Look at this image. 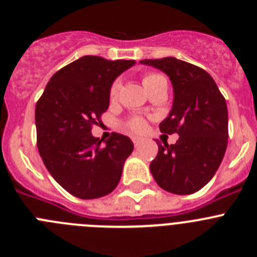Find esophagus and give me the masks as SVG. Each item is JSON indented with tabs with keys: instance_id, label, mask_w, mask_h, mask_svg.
Listing matches in <instances>:
<instances>
[{
	"instance_id": "obj_1",
	"label": "esophagus",
	"mask_w": 257,
	"mask_h": 257,
	"mask_svg": "<svg viewBox=\"0 0 257 257\" xmlns=\"http://www.w3.org/2000/svg\"><path fill=\"white\" fill-rule=\"evenodd\" d=\"M131 139H133V143L135 147H139V145L143 144V142H144V139H143V138H139V136H133Z\"/></svg>"
}]
</instances>
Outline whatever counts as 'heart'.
<instances>
[{
    "mask_svg": "<svg viewBox=\"0 0 257 257\" xmlns=\"http://www.w3.org/2000/svg\"><path fill=\"white\" fill-rule=\"evenodd\" d=\"M161 82H166L165 77L161 76V74L157 73H147L144 77H143V85L147 90H149L153 86L158 85ZM118 91H119V82H114L110 87V97L114 99L118 95ZM127 127L130 128L133 133H144L145 128H147V122H145L144 118L140 117H134L131 118L130 121L127 122Z\"/></svg>",
    "mask_w": 257,
    "mask_h": 257,
    "instance_id": "1",
    "label": "heart"
}]
</instances>
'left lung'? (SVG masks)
<instances>
[{
    "mask_svg": "<svg viewBox=\"0 0 257 257\" xmlns=\"http://www.w3.org/2000/svg\"><path fill=\"white\" fill-rule=\"evenodd\" d=\"M170 77L174 104L160 123L163 134H179L175 144H158L151 163L154 180L174 194L198 192L213 178L228 144V108L212 77L202 68L176 58L144 59Z\"/></svg>",
    "mask_w": 257,
    "mask_h": 257,
    "instance_id": "obj_1",
    "label": "left lung"
}]
</instances>
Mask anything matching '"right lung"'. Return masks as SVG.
<instances>
[{"instance_id": "1", "label": "right lung", "mask_w": 257, "mask_h": 257, "mask_svg": "<svg viewBox=\"0 0 257 257\" xmlns=\"http://www.w3.org/2000/svg\"><path fill=\"white\" fill-rule=\"evenodd\" d=\"M135 60L86 55L58 70L36 104L37 147L46 169L72 196H106L121 180L134 151L130 138L113 133L101 144L91 134L109 106L115 78Z\"/></svg>"}]
</instances>
